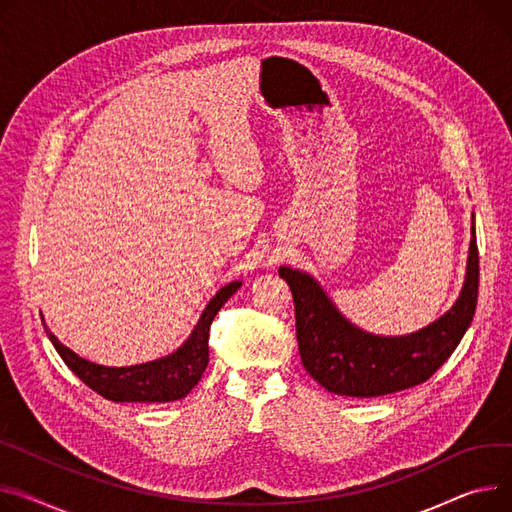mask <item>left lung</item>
<instances>
[{"instance_id":"left-lung-1","label":"left lung","mask_w":512,"mask_h":512,"mask_svg":"<svg viewBox=\"0 0 512 512\" xmlns=\"http://www.w3.org/2000/svg\"><path fill=\"white\" fill-rule=\"evenodd\" d=\"M294 296L302 366L335 395L381 397L428 381L459 346L478 304L480 257L471 224L467 274L451 309L432 325L401 337H381L352 325L315 278L280 267Z\"/></svg>"}]
</instances>
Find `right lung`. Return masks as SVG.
Wrapping results in <instances>:
<instances>
[{
	"label": "right lung",
	"mask_w": 512,
	"mask_h": 512,
	"mask_svg": "<svg viewBox=\"0 0 512 512\" xmlns=\"http://www.w3.org/2000/svg\"><path fill=\"white\" fill-rule=\"evenodd\" d=\"M241 288V282H230L216 292V296L203 309L195 329L187 337V342L177 348L173 354L164 358L135 364V366H102L90 360L80 358L70 348H65L59 339L49 331L47 323L45 331L55 346L61 360L70 366L76 377L88 385L92 391L102 395L109 401L117 403H166L177 401L191 393V389L201 381V374L206 372L210 362V325L224 302ZM43 319V315H41Z\"/></svg>",
	"instance_id": "add662e5"
}]
</instances>
